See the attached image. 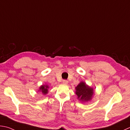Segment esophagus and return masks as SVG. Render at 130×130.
Returning a JSON list of instances; mask_svg holds the SVG:
<instances>
[{"label": "esophagus", "instance_id": "obj_1", "mask_svg": "<svg viewBox=\"0 0 130 130\" xmlns=\"http://www.w3.org/2000/svg\"><path fill=\"white\" fill-rule=\"evenodd\" d=\"M63 84H68V81L64 80L63 81Z\"/></svg>", "mask_w": 130, "mask_h": 130}]
</instances>
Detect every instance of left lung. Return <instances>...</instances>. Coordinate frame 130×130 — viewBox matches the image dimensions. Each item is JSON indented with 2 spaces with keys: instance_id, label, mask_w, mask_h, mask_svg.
<instances>
[{
  "instance_id": "obj_1",
  "label": "left lung",
  "mask_w": 130,
  "mask_h": 130,
  "mask_svg": "<svg viewBox=\"0 0 130 130\" xmlns=\"http://www.w3.org/2000/svg\"><path fill=\"white\" fill-rule=\"evenodd\" d=\"M75 88L76 94L81 101L84 102L91 100L93 94V88L88 87L84 82H81Z\"/></svg>"
}]
</instances>
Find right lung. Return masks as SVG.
Masks as SVG:
<instances>
[{"mask_svg":"<svg viewBox=\"0 0 130 130\" xmlns=\"http://www.w3.org/2000/svg\"><path fill=\"white\" fill-rule=\"evenodd\" d=\"M48 87L47 85H42V86L40 88V90H41V92H42L43 94H46V93H47L48 92Z\"/></svg>","mask_w":130,"mask_h":130,"instance_id":"obj_1","label":"right lung"}]
</instances>
